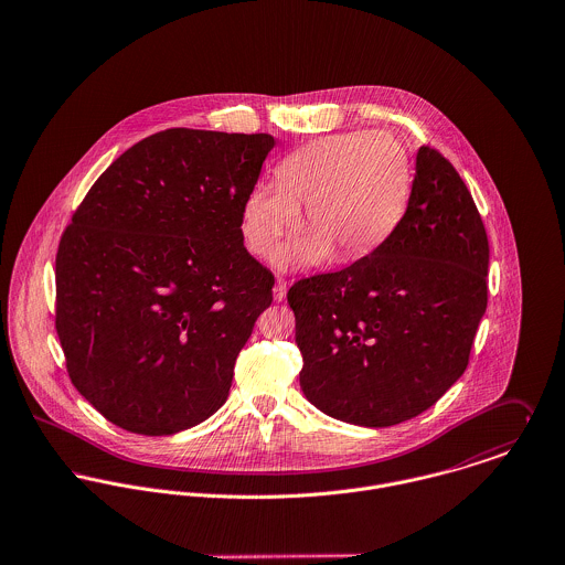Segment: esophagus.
<instances>
[{"label":"esophagus","instance_id":"34e87169","mask_svg":"<svg viewBox=\"0 0 565 565\" xmlns=\"http://www.w3.org/2000/svg\"><path fill=\"white\" fill-rule=\"evenodd\" d=\"M286 290H288L286 279H284V277H277L275 288H273V299H275L277 303H279V301H284V299H286Z\"/></svg>","mask_w":565,"mask_h":565}]
</instances>
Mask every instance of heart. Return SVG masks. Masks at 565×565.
<instances>
[{"instance_id": "1", "label": "heart", "mask_w": 565, "mask_h": 565, "mask_svg": "<svg viewBox=\"0 0 565 565\" xmlns=\"http://www.w3.org/2000/svg\"><path fill=\"white\" fill-rule=\"evenodd\" d=\"M412 190L405 147L385 131L322 136L288 153L275 169V186L257 184L243 203L247 249L273 262L299 225L308 230L288 252L286 266H308L331 253L353 262L379 249L398 227Z\"/></svg>"}]
</instances>
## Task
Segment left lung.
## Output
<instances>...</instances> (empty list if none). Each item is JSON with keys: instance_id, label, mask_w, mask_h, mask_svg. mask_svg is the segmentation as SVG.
I'll list each match as a JSON object with an SVG mask.
<instances>
[{"instance_id": "left-lung-1", "label": "left lung", "mask_w": 565, "mask_h": 565, "mask_svg": "<svg viewBox=\"0 0 565 565\" xmlns=\"http://www.w3.org/2000/svg\"><path fill=\"white\" fill-rule=\"evenodd\" d=\"M488 264L470 190L439 151L420 147L392 236L288 290L306 398L360 427H392L429 409L468 366L488 308Z\"/></svg>"}]
</instances>
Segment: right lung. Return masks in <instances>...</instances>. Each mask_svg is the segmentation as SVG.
<instances>
[{"label":"right lung","mask_w":565,"mask_h":565,"mask_svg":"<svg viewBox=\"0 0 565 565\" xmlns=\"http://www.w3.org/2000/svg\"><path fill=\"white\" fill-rule=\"evenodd\" d=\"M270 134L173 127L119 156L56 253V331L77 392L113 425L171 436L210 418L275 277L243 203Z\"/></svg>","instance_id":"right-lung-1"}]
</instances>
